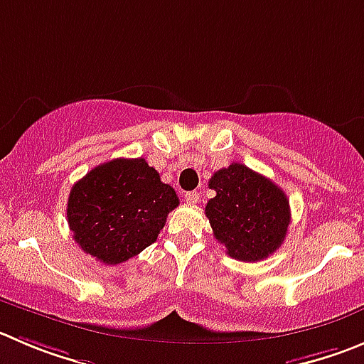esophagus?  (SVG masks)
<instances>
[{"label": "esophagus", "mask_w": 364, "mask_h": 364, "mask_svg": "<svg viewBox=\"0 0 364 364\" xmlns=\"http://www.w3.org/2000/svg\"><path fill=\"white\" fill-rule=\"evenodd\" d=\"M184 198L188 203H196L200 200V195L196 191H189V193H186Z\"/></svg>", "instance_id": "1"}]
</instances>
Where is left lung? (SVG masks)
Returning a JSON list of instances; mask_svg holds the SVG:
<instances>
[{
  "instance_id": "8db88e82",
  "label": "left lung",
  "mask_w": 364,
  "mask_h": 364,
  "mask_svg": "<svg viewBox=\"0 0 364 364\" xmlns=\"http://www.w3.org/2000/svg\"><path fill=\"white\" fill-rule=\"evenodd\" d=\"M216 191L205 205L213 234L237 261L255 262L272 255L288 234L289 200L272 180L240 162L214 173Z\"/></svg>"
}]
</instances>
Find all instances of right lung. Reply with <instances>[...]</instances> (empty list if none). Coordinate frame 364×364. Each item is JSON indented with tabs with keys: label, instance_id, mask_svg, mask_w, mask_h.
Masks as SVG:
<instances>
[{
	"label": "right lung",
	"instance_id": "1",
	"mask_svg": "<svg viewBox=\"0 0 364 364\" xmlns=\"http://www.w3.org/2000/svg\"><path fill=\"white\" fill-rule=\"evenodd\" d=\"M178 196L143 157L103 162L71 188L68 223L85 254L119 264L157 241Z\"/></svg>",
	"mask_w": 364,
	"mask_h": 364
}]
</instances>
